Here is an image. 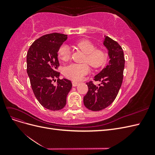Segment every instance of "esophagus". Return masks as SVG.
I'll return each mask as SVG.
<instances>
[{
    "mask_svg": "<svg viewBox=\"0 0 155 155\" xmlns=\"http://www.w3.org/2000/svg\"><path fill=\"white\" fill-rule=\"evenodd\" d=\"M79 85V83L76 82V81H72V85L73 87H76Z\"/></svg>",
    "mask_w": 155,
    "mask_h": 155,
    "instance_id": "34e87169",
    "label": "esophagus"
}]
</instances>
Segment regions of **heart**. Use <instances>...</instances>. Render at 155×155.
Instances as JSON below:
<instances>
[{"label":"heart","mask_w":155,"mask_h":155,"mask_svg":"<svg viewBox=\"0 0 155 155\" xmlns=\"http://www.w3.org/2000/svg\"><path fill=\"white\" fill-rule=\"evenodd\" d=\"M78 48L85 54L84 61L88 62L94 68L101 67L105 63L107 55L101 49H96V46L91 41L81 40L76 43ZM58 54L63 61H67L70 57V49L67 45H63L59 47ZM90 71V67L88 63L81 64L72 63L65 67L63 69L64 75L67 78L74 81H79L85 75Z\"/></svg>","instance_id":"obj_1"}]
</instances>
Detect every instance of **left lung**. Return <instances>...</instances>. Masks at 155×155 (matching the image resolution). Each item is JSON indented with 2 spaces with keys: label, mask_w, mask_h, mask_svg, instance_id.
Segmentation results:
<instances>
[{
  "label": "left lung",
  "mask_w": 155,
  "mask_h": 155,
  "mask_svg": "<svg viewBox=\"0 0 155 155\" xmlns=\"http://www.w3.org/2000/svg\"><path fill=\"white\" fill-rule=\"evenodd\" d=\"M104 45L108 50L109 63L94 79L101 82L99 86H96L92 81L87 83L88 91L83 97L84 105L92 111L109 107L116 99L123 81L125 58L122 48L107 36Z\"/></svg>",
  "instance_id": "8db88e82"
}]
</instances>
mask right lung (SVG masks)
Listing matches in <instances>:
<instances>
[{
    "label": "right lung",
    "mask_w": 155,
    "mask_h": 155,
    "mask_svg": "<svg viewBox=\"0 0 155 155\" xmlns=\"http://www.w3.org/2000/svg\"><path fill=\"white\" fill-rule=\"evenodd\" d=\"M67 39V35L59 33L45 35L32 43L26 55L27 73L33 92L40 104L51 110L65 106L72 86L68 79H60V72L56 71L59 66L58 51Z\"/></svg>",
    "instance_id": "add662e5"
}]
</instances>
